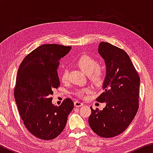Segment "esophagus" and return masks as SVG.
Here are the masks:
<instances>
[{
	"mask_svg": "<svg viewBox=\"0 0 153 153\" xmlns=\"http://www.w3.org/2000/svg\"><path fill=\"white\" fill-rule=\"evenodd\" d=\"M74 105H75V107H82V106L84 105V103L82 102H79V101H78V100H76V101L74 102Z\"/></svg>",
	"mask_w": 153,
	"mask_h": 153,
	"instance_id": "1",
	"label": "esophagus"
}]
</instances>
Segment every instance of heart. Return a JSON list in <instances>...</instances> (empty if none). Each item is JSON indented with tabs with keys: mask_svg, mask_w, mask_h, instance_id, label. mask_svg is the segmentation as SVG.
Wrapping results in <instances>:
<instances>
[{
	"mask_svg": "<svg viewBox=\"0 0 153 153\" xmlns=\"http://www.w3.org/2000/svg\"><path fill=\"white\" fill-rule=\"evenodd\" d=\"M78 66L85 74L88 75V78L92 82H98L101 81L104 77V68L98 64L96 59L88 55H83L76 62ZM60 79L63 83L68 79V70L66 68L62 69L60 75ZM88 88H83L76 90V94L82 97L85 93L89 91Z\"/></svg>",
	"mask_w": 153,
	"mask_h": 153,
	"instance_id": "1",
	"label": "heart"
}]
</instances>
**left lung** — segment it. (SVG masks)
<instances>
[{
	"instance_id": "8db88e82",
	"label": "left lung",
	"mask_w": 153,
	"mask_h": 153,
	"mask_svg": "<svg viewBox=\"0 0 153 153\" xmlns=\"http://www.w3.org/2000/svg\"><path fill=\"white\" fill-rule=\"evenodd\" d=\"M98 53L105 60L104 90L97 101L105 102L102 111L94 110L88 119L90 128L100 137L112 138L123 132L139 107L140 77L130 58L122 49L102 42Z\"/></svg>"
}]
</instances>
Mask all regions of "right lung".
Returning a JSON list of instances; mask_svg holds the SVG:
<instances>
[{
	"instance_id": "obj_1",
	"label": "right lung",
	"mask_w": 153,
	"mask_h": 153,
	"mask_svg": "<svg viewBox=\"0 0 153 153\" xmlns=\"http://www.w3.org/2000/svg\"><path fill=\"white\" fill-rule=\"evenodd\" d=\"M71 48L55 44L41 45L25 56L18 69L14 90L18 111L27 130L41 140L56 138L74 107L70 98L55 106L51 97L60 86L59 61Z\"/></svg>"
}]
</instances>
